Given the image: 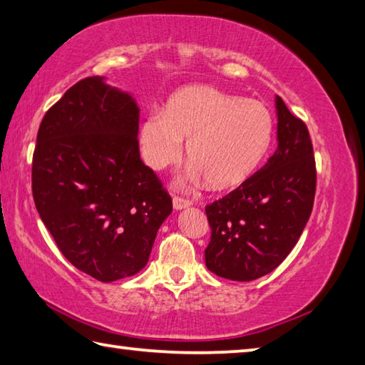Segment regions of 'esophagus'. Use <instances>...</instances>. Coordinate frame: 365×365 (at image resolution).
Here are the masks:
<instances>
[{"label":"esophagus","instance_id":"1","mask_svg":"<svg viewBox=\"0 0 365 365\" xmlns=\"http://www.w3.org/2000/svg\"><path fill=\"white\" fill-rule=\"evenodd\" d=\"M174 209L175 210H180V209H185L188 207V205H191V201L187 200V197H182V196H174Z\"/></svg>","mask_w":365,"mask_h":365}]
</instances>
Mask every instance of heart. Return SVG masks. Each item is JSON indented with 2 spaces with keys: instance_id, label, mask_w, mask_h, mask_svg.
Masks as SVG:
<instances>
[{
  "instance_id": "1",
  "label": "heart",
  "mask_w": 365,
  "mask_h": 365,
  "mask_svg": "<svg viewBox=\"0 0 365 365\" xmlns=\"http://www.w3.org/2000/svg\"><path fill=\"white\" fill-rule=\"evenodd\" d=\"M188 158L214 188H235L254 174L273 138V116L262 102L214 88H187L156 108L140 128V153L163 170Z\"/></svg>"
}]
</instances>
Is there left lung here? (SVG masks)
Wrapping results in <instances>:
<instances>
[{
  "instance_id": "left-lung-1",
  "label": "left lung",
  "mask_w": 365,
  "mask_h": 365,
  "mask_svg": "<svg viewBox=\"0 0 365 365\" xmlns=\"http://www.w3.org/2000/svg\"><path fill=\"white\" fill-rule=\"evenodd\" d=\"M277 150L222 200L205 205L210 242L205 267L231 281H254L279 267L303 233L316 193L307 124L276 97Z\"/></svg>"
}]
</instances>
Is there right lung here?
Instances as JSON below:
<instances>
[{
  "instance_id": "obj_1",
  "label": "right lung",
  "mask_w": 365,
  "mask_h": 365,
  "mask_svg": "<svg viewBox=\"0 0 365 365\" xmlns=\"http://www.w3.org/2000/svg\"><path fill=\"white\" fill-rule=\"evenodd\" d=\"M138 107L101 76L73 84L46 111L31 163L39 217L58 250L97 281L148 262L172 197L140 160Z\"/></svg>"
}]
</instances>
